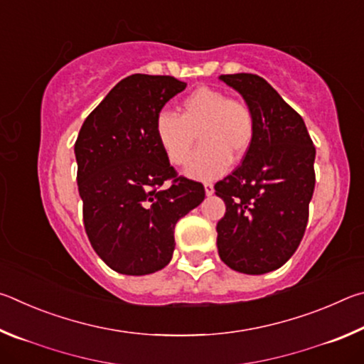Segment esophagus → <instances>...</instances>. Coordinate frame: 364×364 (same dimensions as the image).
<instances>
[{
	"instance_id": "esophagus-1",
	"label": "esophagus",
	"mask_w": 364,
	"mask_h": 364,
	"mask_svg": "<svg viewBox=\"0 0 364 364\" xmlns=\"http://www.w3.org/2000/svg\"><path fill=\"white\" fill-rule=\"evenodd\" d=\"M204 188H205V194L207 196H212L213 194V184L212 183H205Z\"/></svg>"
}]
</instances>
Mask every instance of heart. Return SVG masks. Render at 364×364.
I'll return each mask as SVG.
<instances>
[{
	"mask_svg": "<svg viewBox=\"0 0 364 364\" xmlns=\"http://www.w3.org/2000/svg\"><path fill=\"white\" fill-rule=\"evenodd\" d=\"M178 110L180 117L162 110L154 132L165 156L178 167L188 162L199 136L202 146L186 167V173L197 180L225 173L231 157L242 159L254 144V110L225 91L199 86L183 97Z\"/></svg>",
	"mask_w": 364,
	"mask_h": 364,
	"instance_id": "heart-1",
	"label": "heart"
}]
</instances>
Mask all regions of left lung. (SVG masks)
I'll return each mask as SVG.
<instances>
[{"mask_svg":"<svg viewBox=\"0 0 364 364\" xmlns=\"http://www.w3.org/2000/svg\"><path fill=\"white\" fill-rule=\"evenodd\" d=\"M254 110L255 139L242 164L215 184L225 200L217 223L220 258L234 271L263 274L297 250L315 189V154L304 119L267 80L220 75Z\"/></svg>","mask_w":364,"mask_h":364,"instance_id":"left-lung-1","label":"left lung"}]
</instances>
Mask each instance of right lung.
I'll return each mask as SVG.
<instances>
[{"instance_id": "right-lung-1", "label": "right lung", "mask_w": 364, "mask_h": 364, "mask_svg": "<svg viewBox=\"0 0 364 364\" xmlns=\"http://www.w3.org/2000/svg\"><path fill=\"white\" fill-rule=\"evenodd\" d=\"M186 83L134 73L120 80L80 128L77 183L85 231L102 262L122 274L167 267L175 225L204 200V184L178 176L154 132L160 110Z\"/></svg>"}]
</instances>
